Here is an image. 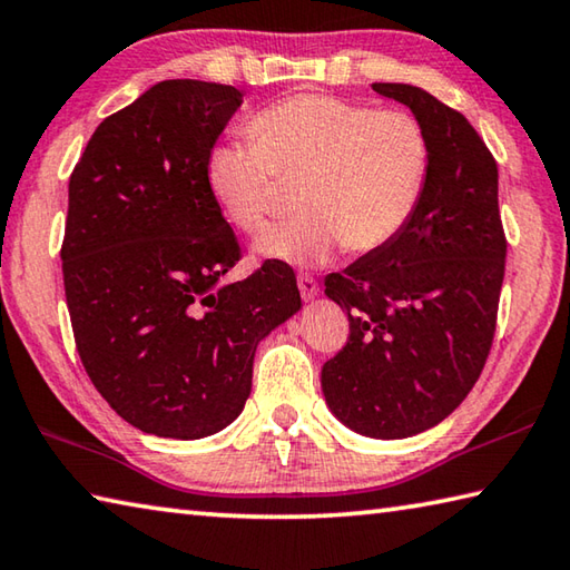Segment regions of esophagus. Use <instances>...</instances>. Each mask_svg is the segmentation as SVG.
Listing matches in <instances>:
<instances>
[{
	"label": "esophagus",
	"instance_id": "obj_1",
	"mask_svg": "<svg viewBox=\"0 0 570 570\" xmlns=\"http://www.w3.org/2000/svg\"><path fill=\"white\" fill-rule=\"evenodd\" d=\"M298 294H302L304 302H314V298L318 296V284L316 278L312 274H298Z\"/></svg>",
	"mask_w": 570,
	"mask_h": 570
}]
</instances>
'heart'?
<instances>
[{"mask_svg": "<svg viewBox=\"0 0 570 570\" xmlns=\"http://www.w3.org/2000/svg\"><path fill=\"white\" fill-rule=\"evenodd\" d=\"M252 141H222L204 159L206 191L244 234L264 232L276 189L302 179L294 222L256 239L254 254L324 266L344 246L384 249L406 229L429 179L431 144L409 111L296 95L256 111Z\"/></svg>", "mask_w": 570, "mask_h": 570, "instance_id": "1", "label": "heart"}]
</instances>
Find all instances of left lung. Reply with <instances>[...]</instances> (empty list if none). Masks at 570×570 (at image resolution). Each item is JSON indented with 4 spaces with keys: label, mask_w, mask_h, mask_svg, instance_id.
<instances>
[{
    "label": "left lung",
    "mask_w": 570,
    "mask_h": 570,
    "mask_svg": "<svg viewBox=\"0 0 570 570\" xmlns=\"http://www.w3.org/2000/svg\"><path fill=\"white\" fill-rule=\"evenodd\" d=\"M431 144L423 196L396 239L326 276L351 336L321 368L328 411L368 439L429 431L469 396L489 356L505 268L499 169L469 119L413 85L379 81Z\"/></svg>",
    "instance_id": "8db88e82"
}]
</instances>
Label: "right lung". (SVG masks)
<instances>
[{
	"label": "right lung",
	"instance_id": "obj_1",
	"mask_svg": "<svg viewBox=\"0 0 570 570\" xmlns=\"http://www.w3.org/2000/svg\"><path fill=\"white\" fill-rule=\"evenodd\" d=\"M242 101L229 85L159 81L99 124L69 179L61 272L81 364L124 421L161 439L229 426L256 346L302 308L286 264L222 282L239 244L204 159Z\"/></svg>",
	"mask_w": 570,
	"mask_h": 570
}]
</instances>
